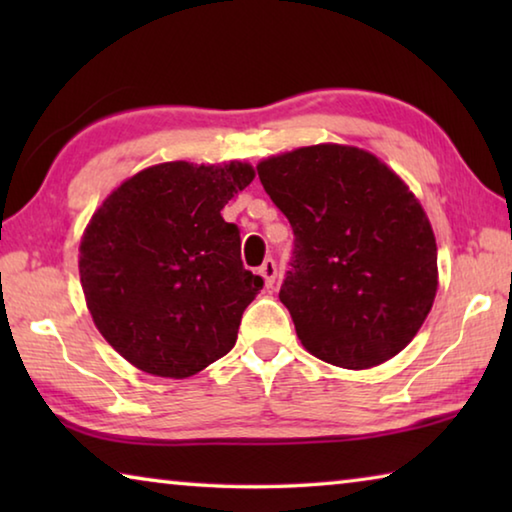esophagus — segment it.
<instances>
[{"instance_id": "34e87169", "label": "esophagus", "mask_w": 512, "mask_h": 512, "mask_svg": "<svg viewBox=\"0 0 512 512\" xmlns=\"http://www.w3.org/2000/svg\"><path fill=\"white\" fill-rule=\"evenodd\" d=\"M259 275L264 277L266 287H273V282H275V277H277V268H275L273 259H266V262L259 266Z\"/></svg>"}]
</instances>
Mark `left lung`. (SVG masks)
I'll list each match as a JSON object with an SVG mask.
<instances>
[{"mask_svg":"<svg viewBox=\"0 0 512 512\" xmlns=\"http://www.w3.org/2000/svg\"><path fill=\"white\" fill-rule=\"evenodd\" d=\"M296 235L280 289L309 354L348 370L393 359L438 291V246L409 185L350 144L300 146L257 164Z\"/></svg>","mask_w":512,"mask_h":512,"instance_id":"1","label":"left lung"}]
</instances>
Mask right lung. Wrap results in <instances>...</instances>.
I'll return each instance as SVG.
<instances>
[{"mask_svg": "<svg viewBox=\"0 0 512 512\" xmlns=\"http://www.w3.org/2000/svg\"><path fill=\"white\" fill-rule=\"evenodd\" d=\"M255 178L253 164L162 162L103 198L79 246L94 325L135 368L185 379L232 350L264 280L241 264L221 210Z\"/></svg>", "mask_w": 512, "mask_h": 512, "instance_id": "add662e5", "label": "right lung"}]
</instances>
